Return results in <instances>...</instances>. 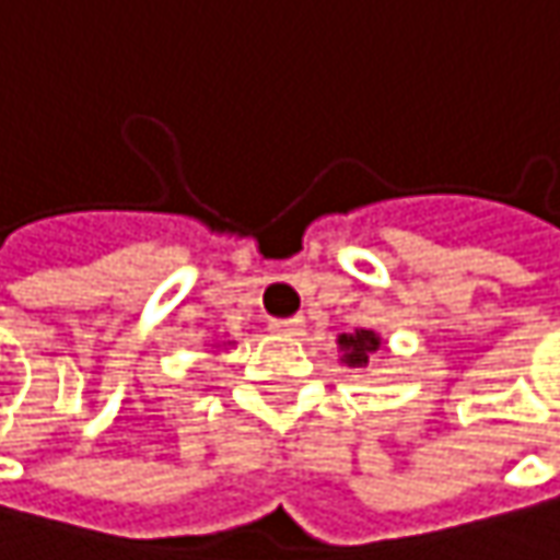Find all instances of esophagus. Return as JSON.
Masks as SVG:
<instances>
[{
    "mask_svg": "<svg viewBox=\"0 0 560 560\" xmlns=\"http://www.w3.org/2000/svg\"><path fill=\"white\" fill-rule=\"evenodd\" d=\"M301 326H304V319H301V316L272 319V329H276V332H281V336H298V332H301Z\"/></svg>",
    "mask_w": 560,
    "mask_h": 560,
    "instance_id": "esophagus-1",
    "label": "esophagus"
}]
</instances>
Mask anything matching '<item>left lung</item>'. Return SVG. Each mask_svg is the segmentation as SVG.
Masks as SVG:
<instances>
[{"label":"left lung","instance_id":"8db88e82","mask_svg":"<svg viewBox=\"0 0 560 560\" xmlns=\"http://www.w3.org/2000/svg\"><path fill=\"white\" fill-rule=\"evenodd\" d=\"M339 346H342V361L351 364V368H361V364H368V354L371 351H377L380 348V336L377 332H371V329H358V332H348L339 339Z\"/></svg>","mask_w":560,"mask_h":560}]
</instances>
